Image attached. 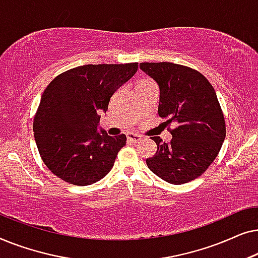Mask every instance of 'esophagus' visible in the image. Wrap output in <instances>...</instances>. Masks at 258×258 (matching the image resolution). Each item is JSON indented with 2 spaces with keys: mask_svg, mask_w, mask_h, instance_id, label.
I'll return each instance as SVG.
<instances>
[{
  "mask_svg": "<svg viewBox=\"0 0 258 258\" xmlns=\"http://www.w3.org/2000/svg\"><path fill=\"white\" fill-rule=\"evenodd\" d=\"M126 139H128L129 142L132 143H137L141 141V136L137 135V134H133V133H129L128 135H126Z\"/></svg>",
  "mask_w": 258,
  "mask_h": 258,
  "instance_id": "esophagus-1",
  "label": "esophagus"
}]
</instances>
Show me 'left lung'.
<instances>
[{"label": "left lung", "mask_w": 258, "mask_h": 258, "mask_svg": "<svg viewBox=\"0 0 258 258\" xmlns=\"http://www.w3.org/2000/svg\"><path fill=\"white\" fill-rule=\"evenodd\" d=\"M140 68L160 87L158 115L176 125L169 129V143L151 137L157 151L147 158L148 168L171 184L200 177L220 153L227 133L214 87L200 72L176 63L143 62Z\"/></svg>", "instance_id": "8db88e82"}]
</instances>
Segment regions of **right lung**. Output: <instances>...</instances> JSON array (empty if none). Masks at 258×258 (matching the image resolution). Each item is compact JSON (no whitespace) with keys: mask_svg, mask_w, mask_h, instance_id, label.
Wrapping results in <instances>:
<instances>
[{"mask_svg":"<svg viewBox=\"0 0 258 258\" xmlns=\"http://www.w3.org/2000/svg\"><path fill=\"white\" fill-rule=\"evenodd\" d=\"M137 69V62L80 66L48 84L33 130L42 161L52 174L83 186L100 181L111 170L126 137L98 133V112L107 111L112 94Z\"/></svg>","mask_w":258,"mask_h":258,"instance_id":"1","label":"right lung"}]
</instances>
